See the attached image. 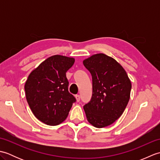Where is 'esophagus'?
<instances>
[{
	"label": "esophagus",
	"instance_id": "1",
	"mask_svg": "<svg viewBox=\"0 0 160 160\" xmlns=\"http://www.w3.org/2000/svg\"><path fill=\"white\" fill-rule=\"evenodd\" d=\"M76 101L77 102H80V95H76Z\"/></svg>",
	"mask_w": 160,
	"mask_h": 160
}]
</instances>
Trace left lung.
<instances>
[{"label": "left lung", "instance_id": "left-lung-1", "mask_svg": "<svg viewBox=\"0 0 160 160\" xmlns=\"http://www.w3.org/2000/svg\"><path fill=\"white\" fill-rule=\"evenodd\" d=\"M92 76L91 99L84 106L88 122L96 128L109 126L123 113L130 99L128 75L113 58L97 53L83 61Z\"/></svg>", "mask_w": 160, "mask_h": 160}]
</instances>
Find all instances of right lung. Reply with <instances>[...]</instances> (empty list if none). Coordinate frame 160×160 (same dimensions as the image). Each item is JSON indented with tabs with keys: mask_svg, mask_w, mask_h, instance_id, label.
Masks as SVG:
<instances>
[{
	"mask_svg": "<svg viewBox=\"0 0 160 160\" xmlns=\"http://www.w3.org/2000/svg\"><path fill=\"white\" fill-rule=\"evenodd\" d=\"M75 59L52 56L33 70L25 84L26 99L35 117L47 125L62 123L76 101L68 91L66 72Z\"/></svg>",
	"mask_w": 160,
	"mask_h": 160,
	"instance_id": "1",
	"label": "right lung"
}]
</instances>
